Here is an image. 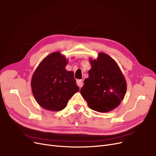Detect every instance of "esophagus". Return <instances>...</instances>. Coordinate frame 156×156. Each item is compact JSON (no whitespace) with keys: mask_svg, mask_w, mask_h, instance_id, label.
<instances>
[{"mask_svg":"<svg viewBox=\"0 0 156 156\" xmlns=\"http://www.w3.org/2000/svg\"><path fill=\"white\" fill-rule=\"evenodd\" d=\"M76 83L78 85V86L81 88L83 85V81L82 80H76Z\"/></svg>","mask_w":156,"mask_h":156,"instance_id":"esophagus-1","label":"esophagus"}]
</instances>
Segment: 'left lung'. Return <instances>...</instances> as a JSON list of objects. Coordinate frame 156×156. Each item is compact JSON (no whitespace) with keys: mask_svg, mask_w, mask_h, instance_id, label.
Here are the masks:
<instances>
[{"mask_svg":"<svg viewBox=\"0 0 156 156\" xmlns=\"http://www.w3.org/2000/svg\"><path fill=\"white\" fill-rule=\"evenodd\" d=\"M91 69L85 79L80 93L92 110L101 113L110 112L123 100L127 83L117 62L105 53L97 59L89 58Z\"/></svg>","mask_w":156,"mask_h":156,"instance_id":"left-lung-1","label":"left lung"}]
</instances>
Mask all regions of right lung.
<instances>
[{
	"label": "right lung",
	"instance_id": "obj_1",
	"mask_svg": "<svg viewBox=\"0 0 156 156\" xmlns=\"http://www.w3.org/2000/svg\"><path fill=\"white\" fill-rule=\"evenodd\" d=\"M67 62L68 59L60 51L53 52L40 62L32 74L33 96L45 110H63L69 99L79 91L74 73L66 69Z\"/></svg>",
	"mask_w": 156,
	"mask_h": 156
}]
</instances>
